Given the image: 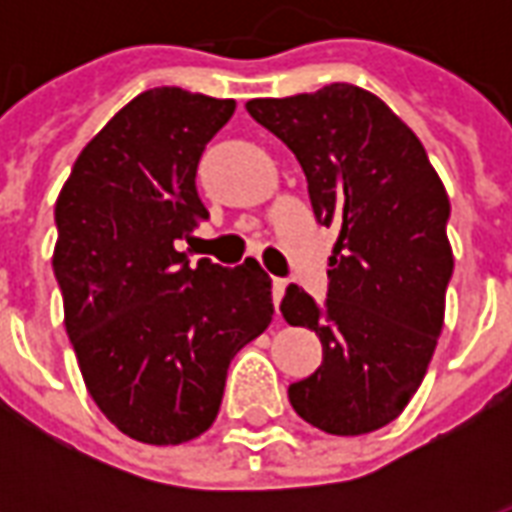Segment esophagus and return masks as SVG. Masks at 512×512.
I'll return each mask as SVG.
<instances>
[{"mask_svg":"<svg viewBox=\"0 0 512 512\" xmlns=\"http://www.w3.org/2000/svg\"><path fill=\"white\" fill-rule=\"evenodd\" d=\"M285 288H288V282L285 279H274L271 282V296H274V307L279 310V301H282V296H285Z\"/></svg>","mask_w":512,"mask_h":512,"instance_id":"1","label":"esophagus"}]
</instances>
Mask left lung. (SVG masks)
I'll list each match as a JSON object with an SVG mask.
<instances>
[{"label":"left lung","mask_w":512,"mask_h":512,"mask_svg":"<svg viewBox=\"0 0 512 512\" xmlns=\"http://www.w3.org/2000/svg\"><path fill=\"white\" fill-rule=\"evenodd\" d=\"M246 112L296 153L315 219L337 227L326 307L290 285L282 318L321 337L323 362L290 406L332 436L400 417L428 373L452 277L450 197L417 134L354 84L252 98Z\"/></svg>","instance_id":"left-lung-1"}]
</instances>
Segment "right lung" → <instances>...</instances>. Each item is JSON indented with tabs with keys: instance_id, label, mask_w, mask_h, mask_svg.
Returning <instances> with one entry per match:
<instances>
[{
	"instance_id": "1",
	"label": "right lung",
	"mask_w": 512,
	"mask_h": 512,
	"mask_svg": "<svg viewBox=\"0 0 512 512\" xmlns=\"http://www.w3.org/2000/svg\"><path fill=\"white\" fill-rule=\"evenodd\" d=\"M233 112V98L180 87L136 95L87 142L54 205L51 266L84 386L142 444L211 428L233 356L274 315L257 260L191 268L175 246L208 216L194 175Z\"/></svg>"
}]
</instances>
